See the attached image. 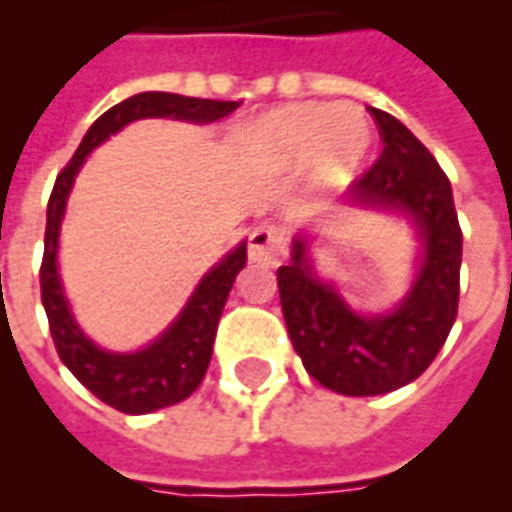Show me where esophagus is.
<instances>
[{"label":"esophagus","mask_w":512,"mask_h":512,"mask_svg":"<svg viewBox=\"0 0 512 512\" xmlns=\"http://www.w3.org/2000/svg\"><path fill=\"white\" fill-rule=\"evenodd\" d=\"M289 252V231L284 225H260L249 236V257L255 263L279 265Z\"/></svg>","instance_id":"1"}]
</instances>
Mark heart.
Returning <instances> with one entry per match:
<instances>
[{
  "label": "heart",
  "instance_id": "heart-1",
  "mask_svg": "<svg viewBox=\"0 0 512 512\" xmlns=\"http://www.w3.org/2000/svg\"><path fill=\"white\" fill-rule=\"evenodd\" d=\"M260 154L281 170H295L316 155L321 183H345L372 146V130L358 108L327 103H295L257 127Z\"/></svg>",
  "mask_w": 512,
  "mask_h": 512
}]
</instances>
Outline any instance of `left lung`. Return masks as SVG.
Returning <instances> with one entry per match:
<instances>
[{
	"label": "left lung",
	"instance_id": "obj_1",
	"mask_svg": "<svg viewBox=\"0 0 512 512\" xmlns=\"http://www.w3.org/2000/svg\"><path fill=\"white\" fill-rule=\"evenodd\" d=\"M369 111L382 154L350 193L364 204L406 209L417 220L425 260L412 292L388 316H356L335 289L313 279L303 239H295L292 260L276 271L281 311L305 372L342 396H380L417 380L444 348L460 305L462 231L449 177L396 116Z\"/></svg>",
	"mask_w": 512,
	"mask_h": 512
}]
</instances>
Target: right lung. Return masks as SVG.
<instances>
[{"instance_id": "add662e5", "label": "right lung", "mask_w": 512, "mask_h": 512, "mask_svg": "<svg viewBox=\"0 0 512 512\" xmlns=\"http://www.w3.org/2000/svg\"><path fill=\"white\" fill-rule=\"evenodd\" d=\"M239 106V100L183 98L172 92L132 95L95 119L76 148V154L71 156V162L60 170L58 180L52 185L50 201H47V228H44V257L39 268L42 305L50 321L52 342H55L60 361L71 369L76 380L103 404L114 406L124 414H148L164 406L180 404L199 388V382L207 374L209 358H212L217 321L223 316L228 292L241 268L247 265V244L233 249L223 263L215 265L201 279L191 303L180 313V319L154 345H148L140 353H122V356L106 353L95 348L74 324V316L68 311L66 297L60 289L58 268H55L58 231L68 191L92 148H98L108 135L122 130L124 124L146 119V116H172L185 122L207 124L233 114Z\"/></svg>"}]
</instances>
